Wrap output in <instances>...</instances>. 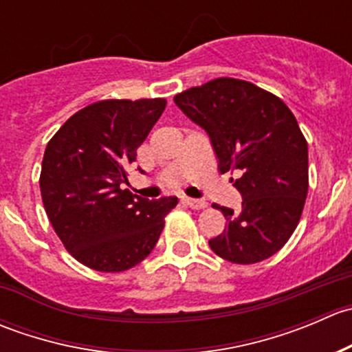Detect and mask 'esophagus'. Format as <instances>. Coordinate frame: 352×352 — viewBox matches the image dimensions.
<instances>
[{
    "instance_id": "1",
    "label": "esophagus",
    "mask_w": 352,
    "mask_h": 352,
    "mask_svg": "<svg viewBox=\"0 0 352 352\" xmlns=\"http://www.w3.org/2000/svg\"><path fill=\"white\" fill-rule=\"evenodd\" d=\"M184 202H186L187 206H189V208H192V209H204L206 208V202L204 201H201V199H192V197H184L182 199Z\"/></svg>"
}]
</instances>
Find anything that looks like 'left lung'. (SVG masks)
Returning <instances> with one entry per match:
<instances>
[{"label":"left lung","mask_w":352,"mask_h":352,"mask_svg":"<svg viewBox=\"0 0 352 352\" xmlns=\"http://www.w3.org/2000/svg\"><path fill=\"white\" fill-rule=\"evenodd\" d=\"M175 105L208 133L221 173L242 209L212 206L225 214L221 235L209 247L233 264H255L281 250L301 218L308 194V144L281 98L250 81L216 78L173 97Z\"/></svg>","instance_id":"left-lung-1"}]
</instances>
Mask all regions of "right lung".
Wrapping results in <instances>:
<instances>
[{
	"mask_svg": "<svg viewBox=\"0 0 352 352\" xmlns=\"http://www.w3.org/2000/svg\"><path fill=\"white\" fill-rule=\"evenodd\" d=\"M165 105L163 98L97 102L71 116L47 143L42 202L67 252L87 267L120 272L140 264L179 202L122 189L127 166Z\"/></svg>",
	"mask_w": 352,
	"mask_h": 352,
	"instance_id": "1",
	"label": "right lung"
}]
</instances>
